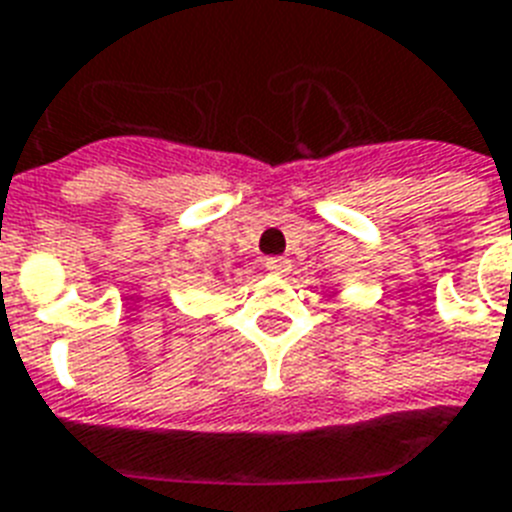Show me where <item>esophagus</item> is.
I'll return each instance as SVG.
<instances>
[{"label": "esophagus", "mask_w": 512, "mask_h": 512, "mask_svg": "<svg viewBox=\"0 0 512 512\" xmlns=\"http://www.w3.org/2000/svg\"><path fill=\"white\" fill-rule=\"evenodd\" d=\"M265 268H268L270 273L283 276V273H289L291 263H289V257H268V260H265Z\"/></svg>", "instance_id": "obj_1"}]
</instances>
